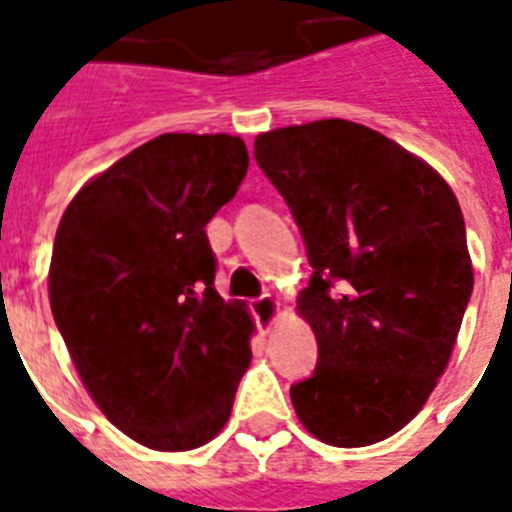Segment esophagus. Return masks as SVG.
<instances>
[{
  "label": "esophagus",
  "mask_w": 512,
  "mask_h": 512,
  "mask_svg": "<svg viewBox=\"0 0 512 512\" xmlns=\"http://www.w3.org/2000/svg\"><path fill=\"white\" fill-rule=\"evenodd\" d=\"M251 312L256 317V325H259L261 333H269L277 325V320H280L282 304L275 296H261L251 304Z\"/></svg>",
  "instance_id": "obj_1"
}]
</instances>
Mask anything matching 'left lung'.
I'll return each instance as SVG.
<instances>
[{
    "label": "left lung",
    "mask_w": 512,
    "mask_h": 512,
    "mask_svg": "<svg viewBox=\"0 0 512 512\" xmlns=\"http://www.w3.org/2000/svg\"><path fill=\"white\" fill-rule=\"evenodd\" d=\"M253 153L314 269L298 314L320 362L293 410L325 444H378L423 410L455 349L473 290L460 203L423 158L343 118L264 132Z\"/></svg>",
    "instance_id": "obj_1"
}]
</instances>
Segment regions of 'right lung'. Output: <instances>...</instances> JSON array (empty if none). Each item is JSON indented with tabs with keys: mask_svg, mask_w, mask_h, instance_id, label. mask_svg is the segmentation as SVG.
I'll list each match as a JSON object with an SVG mask.
<instances>
[{
	"mask_svg": "<svg viewBox=\"0 0 512 512\" xmlns=\"http://www.w3.org/2000/svg\"><path fill=\"white\" fill-rule=\"evenodd\" d=\"M245 171L240 137L161 134L89 179L57 227V330L102 415L147 449L208 444L251 365V314L216 293L206 237Z\"/></svg>",
	"mask_w": 512,
	"mask_h": 512,
	"instance_id": "add662e5",
	"label": "right lung"
}]
</instances>
